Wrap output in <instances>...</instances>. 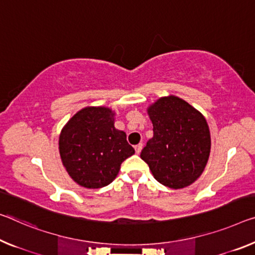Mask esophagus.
I'll list each match as a JSON object with an SVG mask.
<instances>
[{
	"label": "esophagus",
	"instance_id": "34e87169",
	"mask_svg": "<svg viewBox=\"0 0 255 255\" xmlns=\"http://www.w3.org/2000/svg\"><path fill=\"white\" fill-rule=\"evenodd\" d=\"M134 149H135V152H136V154H140V152H141V149H142V143L136 144V146H134Z\"/></svg>",
	"mask_w": 255,
	"mask_h": 255
}]
</instances>
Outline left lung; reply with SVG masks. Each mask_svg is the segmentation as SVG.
Listing matches in <instances>:
<instances>
[{
	"instance_id": "8db88e82",
	"label": "left lung",
	"mask_w": 255,
	"mask_h": 255,
	"mask_svg": "<svg viewBox=\"0 0 255 255\" xmlns=\"http://www.w3.org/2000/svg\"><path fill=\"white\" fill-rule=\"evenodd\" d=\"M147 112L154 135L140 157L162 185L172 189L191 185L210 156L211 135L204 116L175 96L159 98Z\"/></svg>"
}]
</instances>
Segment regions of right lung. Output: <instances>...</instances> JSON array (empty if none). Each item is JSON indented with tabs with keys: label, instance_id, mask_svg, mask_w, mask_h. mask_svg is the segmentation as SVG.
I'll return each instance as SVG.
<instances>
[{
	"label": "right lung",
	"instance_id": "add662e5",
	"mask_svg": "<svg viewBox=\"0 0 255 255\" xmlns=\"http://www.w3.org/2000/svg\"><path fill=\"white\" fill-rule=\"evenodd\" d=\"M115 113L107 107H85L61 130L59 152L74 181L89 189L108 186L125 159L134 154L125 132L114 127Z\"/></svg>",
	"mask_w": 255,
	"mask_h": 255
}]
</instances>
